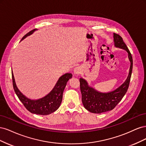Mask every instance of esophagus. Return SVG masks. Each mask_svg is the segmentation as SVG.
<instances>
[{"label":"esophagus","mask_w":146,"mask_h":146,"mask_svg":"<svg viewBox=\"0 0 146 146\" xmlns=\"http://www.w3.org/2000/svg\"><path fill=\"white\" fill-rule=\"evenodd\" d=\"M74 74H79L81 72V69L80 68V67H76L74 68Z\"/></svg>","instance_id":"34e87169"}]
</instances>
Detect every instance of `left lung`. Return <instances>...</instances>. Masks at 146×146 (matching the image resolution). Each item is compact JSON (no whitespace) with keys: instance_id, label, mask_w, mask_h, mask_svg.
Instances as JSON below:
<instances>
[{"instance_id":"1","label":"left lung","mask_w":146,"mask_h":146,"mask_svg":"<svg viewBox=\"0 0 146 146\" xmlns=\"http://www.w3.org/2000/svg\"><path fill=\"white\" fill-rule=\"evenodd\" d=\"M114 34V46L125 50L130 61V67L129 76L125 82L116 90L107 93H102L88 86L87 82L80 78V87L82 93L83 105L87 110L93 113H102L111 111L119 104L125 94L129 86L130 78L133 69V58L130 50L123 42L120 35Z\"/></svg>"}]
</instances>
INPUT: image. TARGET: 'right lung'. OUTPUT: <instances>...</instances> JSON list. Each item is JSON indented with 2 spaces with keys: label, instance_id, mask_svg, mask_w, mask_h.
Wrapping results in <instances>:
<instances>
[{
  "label": "right lung",
  "instance_id": "right-lung-1",
  "mask_svg": "<svg viewBox=\"0 0 146 146\" xmlns=\"http://www.w3.org/2000/svg\"><path fill=\"white\" fill-rule=\"evenodd\" d=\"M36 29L31 30L22 38V40L27 36L32 34ZM72 77V74L67 73L63 75L58 79L50 93L44 98L38 100H31L24 96L17 88L14 76L12 72L13 86L15 93L18 97L19 99L23 104L24 107L30 113L39 114V115H48L55 111L60 107L63 99V94L68 81Z\"/></svg>",
  "mask_w": 146,
  "mask_h": 146
}]
</instances>
